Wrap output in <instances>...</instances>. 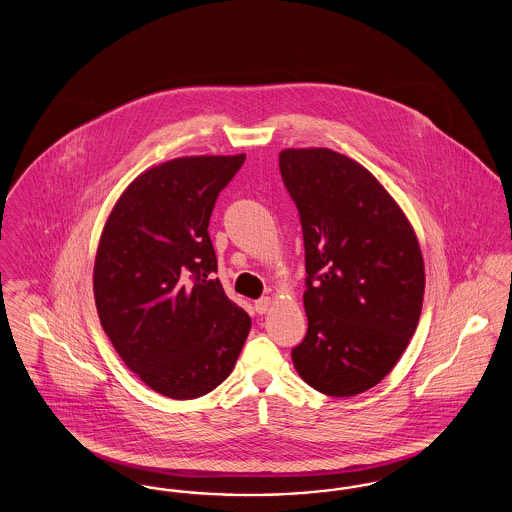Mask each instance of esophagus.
Masks as SVG:
<instances>
[{"label": "esophagus", "mask_w": 512, "mask_h": 512, "mask_svg": "<svg viewBox=\"0 0 512 512\" xmlns=\"http://www.w3.org/2000/svg\"><path fill=\"white\" fill-rule=\"evenodd\" d=\"M270 305H272L270 297H261V299H257V301H255V311H257L259 315H265L268 309H270Z\"/></svg>", "instance_id": "1"}]
</instances>
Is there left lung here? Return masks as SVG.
Here are the masks:
<instances>
[{"instance_id": "1", "label": "left lung", "mask_w": 512, "mask_h": 512, "mask_svg": "<svg viewBox=\"0 0 512 512\" xmlns=\"http://www.w3.org/2000/svg\"><path fill=\"white\" fill-rule=\"evenodd\" d=\"M299 211L307 336L292 349L315 390L351 397L380 384L418 326L424 261L413 226L363 165L328 147L280 151Z\"/></svg>"}]
</instances>
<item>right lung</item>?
I'll return each instance as SVG.
<instances>
[{
    "mask_svg": "<svg viewBox=\"0 0 512 512\" xmlns=\"http://www.w3.org/2000/svg\"><path fill=\"white\" fill-rule=\"evenodd\" d=\"M245 155L178 157L136 176L99 238V322L151 390L195 399L220 386L240 357L251 318L226 297L209 238L220 190Z\"/></svg>",
    "mask_w": 512,
    "mask_h": 512,
    "instance_id": "obj_1",
    "label": "right lung"
}]
</instances>
